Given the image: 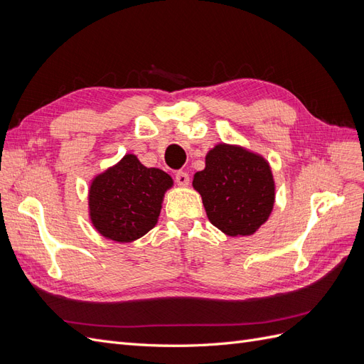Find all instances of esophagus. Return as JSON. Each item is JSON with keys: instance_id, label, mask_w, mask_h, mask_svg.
Here are the masks:
<instances>
[{"instance_id": "34e87169", "label": "esophagus", "mask_w": 364, "mask_h": 364, "mask_svg": "<svg viewBox=\"0 0 364 364\" xmlns=\"http://www.w3.org/2000/svg\"><path fill=\"white\" fill-rule=\"evenodd\" d=\"M176 182L181 186H188L190 185V176L185 171H178L176 173Z\"/></svg>"}]
</instances>
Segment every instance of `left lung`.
Here are the masks:
<instances>
[{"label":"left lung","mask_w":364,"mask_h":364,"mask_svg":"<svg viewBox=\"0 0 364 364\" xmlns=\"http://www.w3.org/2000/svg\"><path fill=\"white\" fill-rule=\"evenodd\" d=\"M206 215L228 237H249L267 222L274 205L269 161L238 144L218 142L205 156V168L193 178Z\"/></svg>","instance_id":"1"}]
</instances>
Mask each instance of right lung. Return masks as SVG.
<instances>
[{
	"label": "right lung",
	"mask_w": 364,
	"mask_h": 364,
	"mask_svg": "<svg viewBox=\"0 0 364 364\" xmlns=\"http://www.w3.org/2000/svg\"><path fill=\"white\" fill-rule=\"evenodd\" d=\"M173 185L168 173L147 168L127 153L91 181L87 209L94 229L115 243L141 238L156 226L164 196Z\"/></svg>",
	"instance_id": "right-lung-1"
}]
</instances>
